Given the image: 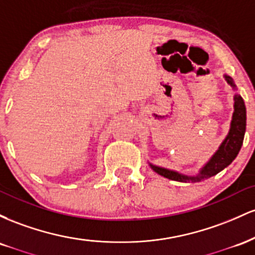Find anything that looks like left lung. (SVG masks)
I'll use <instances>...</instances> for the list:
<instances>
[{"mask_svg": "<svg viewBox=\"0 0 255 255\" xmlns=\"http://www.w3.org/2000/svg\"><path fill=\"white\" fill-rule=\"evenodd\" d=\"M225 79H227L228 84H230L231 86L235 87L233 79L230 77H227V75H225ZM234 99H235V105H234L235 111H234L229 134L225 137L224 141L222 142L219 150L216 152V153L213 154V157L210 159V162L201 169L200 174H199L198 176H184V175L178 174L176 171H171L168 170V169L159 168V166H154L152 164L151 168L153 169L157 174L162 175V176L169 178V180L180 181V182H187V181L195 182V181H201L203 178L211 177L213 175L218 174L219 171L223 170L224 168H227V166L235 159L236 156H238L240 148H241L242 146V142H244V136L246 131L245 102L240 95H235V98Z\"/></svg>", "mask_w": 255, "mask_h": 255, "instance_id": "1", "label": "left lung"}]
</instances>
